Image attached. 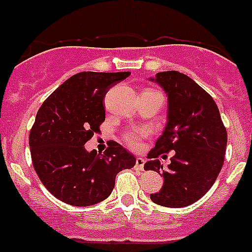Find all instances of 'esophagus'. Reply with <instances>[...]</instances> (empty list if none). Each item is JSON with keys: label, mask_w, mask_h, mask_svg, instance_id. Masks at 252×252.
<instances>
[{"label": "esophagus", "mask_w": 252, "mask_h": 252, "mask_svg": "<svg viewBox=\"0 0 252 252\" xmlns=\"http://www.w3.org/2000/svg\"><path fill=\"white\" fill-rule=\"evenodd\" d=\"M144 165H145L144 158H136V168H138V170H142V168H144Z\"/></svg>", "instance_id": "1"}]
</instances>
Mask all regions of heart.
<instances>
[{
	"mask_svg": "<svg viewBox=\"0 0 252 252\" xmlns=\"http://www.w3.org/2000/svg\"><path fill=\"white\" fill-rule=\"evenodd\" d=\"M147 133H149L147 130H144V128H132V130L125 133L124 140L126 145L130 146L131 149H138L140 144H141V140L146 137Z\"/></svg>",
	"mask_w": 252,
	"mask_h": 252,
	"instance_id": "1",
	"label": "heart"
}]
</instances>
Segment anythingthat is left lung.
I'll return each instance as SVG.
<instances>
[{
  "label": "left lung",
  "instance_id": "1",
  "mask_svg": "<svg viewBox=\"0 0 252 252\" xmlns=\"http://www.w3.org/2000/svg\"><path fill=\"white\" fill-rule=\"evenodd\" d=\"M149 80L160 85L167 96V124L144 166L145 170L158 172L163 185L150 197L161 206H189L200 200L218 179L227 132L215 101L192 78L177 71H165ZM170 151L175 155L163 170L157 158Z\"/></svg>",
  "mask_w": 252,
  "mask_h": 252
}]
</instances>
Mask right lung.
<instances>
[{"label": "right lung", "instance_id": "add662e5", "mask_svg": "<svg viewBox=\"0 0 252 252\" xmlns=\"http://www.w3.org/2000/svg\"><path fill=\"white\" fill-rule=\"evenodd\" d=\"M130 72H80L46 98L30 132L34 171L55 197L72 206L103 201L116 175L135 166L131 152L115 141L103 154L85 144L105 121L103 98Z\"/></svg>", "mask_w": 252, "mask_h": 252}]
</instances>
